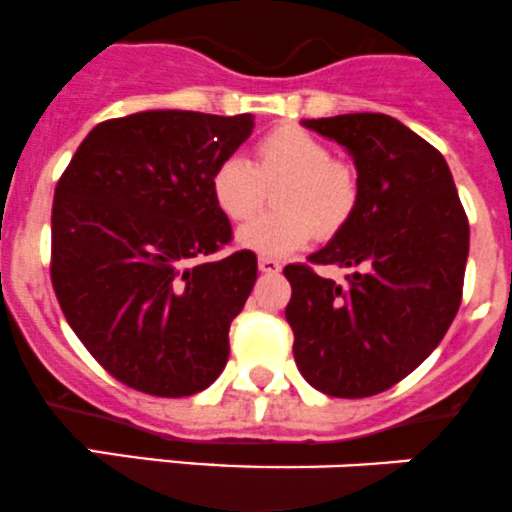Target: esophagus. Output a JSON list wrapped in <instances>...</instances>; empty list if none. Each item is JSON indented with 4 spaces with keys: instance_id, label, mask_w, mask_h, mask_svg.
Segmentation results:
<instances>
[{
    "instance_id": "34e87169",
    "label": "esophagus",
    "mask_w": 512,
    "mask_h": 512,
    "mask_svg": "<svg viewBox=\"0 0 512 512\" xmlns=\"http://www.w3.org/2000/svg\"><path fill=\"white\" fill-rule=\"evenodd\" d=\"M257 267H260L262 272H267V275H277V272L282 270L280 260H275V257H265V255H262L260 260H257Z\"/></svg>"
}]
</instances>
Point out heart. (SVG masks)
Instances as JSON below:
<instances>
[{
  "label": "heart",
  "mask_w": 512,
  "mask_h": 512,
  "mask_svg": "<svg viewBox=\"0 0 512 512\" xmlns=\"http://www.w3.org/2000/svg\"><path fill=\"white\" fill-rule=\"evenodd\" d=\"M275 187L277 212L260 215L237 232L245 250L287 255L312 235H337L355 215L360 182L347 162L297 124L275 127L252 147V162L227 157L210 177L217 210L232 222H245L265 202V187Z\"/></svg>",
  "instance_id": "heart-1"
}]
</instances>
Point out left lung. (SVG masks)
<instances>
[{"mask_svg": "<svg viewBox=\"0 0 512 512\" xmlns=\"http://www.w3.org/2000/svg\"><path fill=\"white\" fill-rule=\"evenodd\" d=\"M302 124L350 152L360 200L307 265L282 270L292 285V352L320 393L370 398L408 377L458 315L468 215L445 157L398 119L357 112ZM315 264L353 272L337 286L317 276Z\"/></svg>", "mask_w": 512, "mask_h": 512, "instance_id": "1", "label": "left lung"}]
</instances>
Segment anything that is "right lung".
<instances>
[{"label": "right lung", "instance_id": "right-lung-1", "mask_svg": "<svg viewBox=\"0 0 512 512\" xmlns=\"http://www.w3.org/2000/svg\"><path fill=\"white\" fill-rule=\"evenodd\" d=\"M252 127V114L185 109L107 119L59 177L54 295L94 360L140 393L185 398L225 370L257 257L202 262L232 242L210 177Z\"/></svg>", "mask_w": 512, "mask_h": 512}]
</instances>
